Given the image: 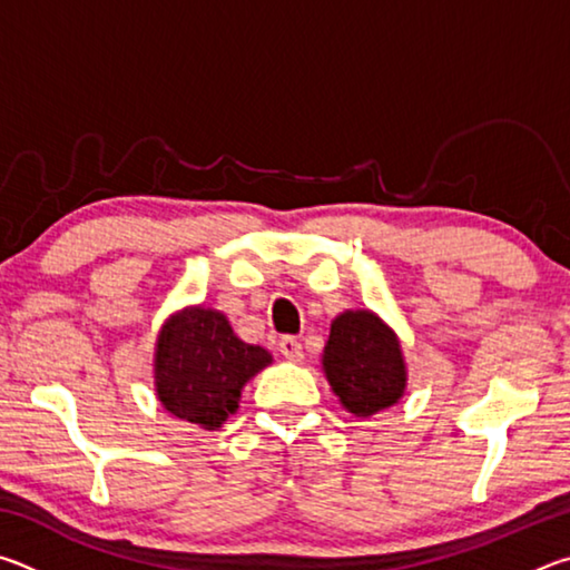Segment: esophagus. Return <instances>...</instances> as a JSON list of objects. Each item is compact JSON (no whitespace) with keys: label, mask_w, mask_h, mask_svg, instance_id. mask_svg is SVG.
I'll return each mask as SVG.
<instances>
[{"label":"esophagus","mask_w":570,"mask_h":570,"mask_svg":"<svg viewBox=\"0 0 570 570\" xmlns=\"http://www.w3.org/2000/svg\"><path fill=\"white\" fill-rule=\"evenodd\" d=\"M278 352H282L288 362H302L304 352H302V342L296 336H282L278 340Z\"/></svg>","instance_id":"obj_1"}]
</instances>
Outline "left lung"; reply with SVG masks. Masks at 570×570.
<instances>
[{
  "mask_svg": "<svg viewBox=\"0 0 570 570\" xmlns=\"http://www.w3.org/2000/svg\"><path fill=\"white\" fill-rule=\"evenodd\" d=\"M322 364L334 394L356 417L390 407L407 382L397 336L372 312L336 316Z\"/></svg>",
  "mask_w": 570,
  "mask_h": 570,
  "instance_id": "8db88e82",
  "label": "left lung"
}]
</instances>
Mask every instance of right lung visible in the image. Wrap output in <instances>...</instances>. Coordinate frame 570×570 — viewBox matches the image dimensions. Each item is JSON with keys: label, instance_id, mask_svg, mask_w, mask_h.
<instances>
[{"label": "right lung", "instance_id": "right-lung-1", "mask_svg": "<svg viewBox=\"0 0 570 570\" xmlns=\"http://www.w3.org/2000/svg\"><path fill=\"white\" fill-rule=\"evenodd\" d=\"M268 362L272 354L240 342L224 314L188 308L158 336V397L176 417L216 430L236 412L240 387Z\"/></svg>", "mask_w": 570, "mask_h": 570}]
</instances>
